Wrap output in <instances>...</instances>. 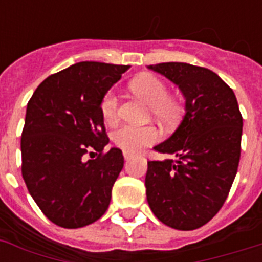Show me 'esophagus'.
I'll return each mask as SVG.
<instances>
[{"label": "esophagus", "instance_id": "esophagus-1", "mask_svg": "<svg viewBox=\"0 0 262 262\" xmlns=\"http://www.w3.org/2000/svg\"><path fill=\"white\" fill-rule=\"evenodd\" d=\"M132 156H133V155H132L130 152H126V151L123 152V158H125V160H129L132 158Z\"/></svg>", "mask_w": 262, "mask_h": 262}]
</instances>
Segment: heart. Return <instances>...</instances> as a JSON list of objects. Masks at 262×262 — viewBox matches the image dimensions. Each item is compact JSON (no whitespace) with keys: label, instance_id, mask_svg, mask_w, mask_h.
<instances>
[{"label":"heart","instance_id":"obj_1","mask_svg":"<svg viewBox=\"0 0 262 262\" xmlns=\"http://www.w3.org/2000/svg\"><path fill=\"white\" fill-rule=\"evenodd\" d=\"M132 91L141 98L148 106L156 121L168 125L178 118L181 102L178 98L168 95L167 84L152 73H143L132 80ZM103 119L107 123H114L118 119V96L114 91H108L100 103ZM158 140V132L152 126H132L123 125L114 132L113 141L118 148L126 152H140Z\"/></svg>","mask_w":262,"mask_h":262}]
</instances>
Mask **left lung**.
Returning <instances> with one entry per match:
<instances>
[{
    "label": "left lung",
    "instance_id": "left-lung-1",
    "mask_svg": "<svg viewBox=\"0 0 262 262\" xmlns=\"http://www.w3.org/2000/svg\"><path fill=\"white\" fill-rule=\"evenodd\" d=\"M177 84L185 117L154 149L177 159L148 162L147 200L168 227L195 230L223 207L238 170L242 115L235 94L215 72L185 62L149 65Z\"/></svg>",
    "mask_w": 262,
    "mask_h": 262
}]
</instances>
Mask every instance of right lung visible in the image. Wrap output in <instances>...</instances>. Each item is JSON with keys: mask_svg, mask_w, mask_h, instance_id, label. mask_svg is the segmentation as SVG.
<instances>
[{"mask_svg": "<svg viewBox=\"0 0 262 262\" xmlns=\"http://www.w3.org/2000/svg\"><path fill=\"white\" fill-rule=\"evenodd\" d=\"M127 65L84 61L49 76L27 104L21 133V174L47 219L80 228L100 219L123 167L111 148L100 103ZM91 150L96 160L84 161Z\"/></svg>", "mask_w": 262, "mask_h": 262, "instance_id": "1", "label": "right lung"}]
</instances>
